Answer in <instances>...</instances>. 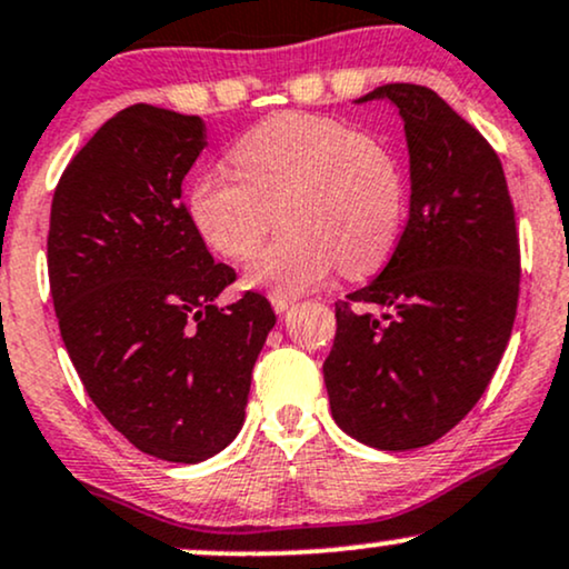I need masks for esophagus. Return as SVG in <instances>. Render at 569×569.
<instances>
[{
  "mask_svg": "<svg viewBox=\"0 0 569 569\" xmlns=\"http://www.w3.org/2000/svg\"><path fill=\"white\" fill-rule=\"evenodd\" d=\"M270 305H272V310H276V312H286V310H289V307L293 305V299L286 297V293H276V291H272V293H270Z\"/></svg>",
  "mask_w": 569,
  "mask_h": 569,
  "instance_id": "34e87169",
  "label": "esophagus"
}]
</instances>
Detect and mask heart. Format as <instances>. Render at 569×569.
Returning a JSON list of instances; mask_svg holds the SVG:
<instances>
[{"mask_svg":"<svg viewBox=\"0 0 569 569\" xmlns=\"http://www.w3.org/2000/svg\"><path fill=\"white\" fill-rule=\"evenodd\" d=\"M232 169L193 177L188 214L217 254L257 251L280 209L286 230L254 257L246 283L276 293L315 289L339 267L368 276L387 262L406 219L400 156L328 116L278 113L232 146Z\"/></svg>","mask_w":569,"mask_h":569,"instance_id":"heart-1","label":"heart"}]
</instances>
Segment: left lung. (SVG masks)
Segmentation results:
<instances>
[{
	"label": "left lung",
	"mask_w": 569,
	"mask_h": 569,
	"mask_svg": "<svg viewBox=\"0 0 569 569\" xmlns=\"http://www.w3.org/2000/svg\"><path fill=\"white\" fill-rule=\"evenodd\" d=\"M406 121L410 214L395 254L337 302L323 362L333 421L379 450L448 435L488 389L519 299V236L498 153L435 89L376 87Z\"/></svg>",
	"instance_id": "obj_1"
}]
</instances>
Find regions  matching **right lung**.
<instances>
[{
    "label": "right lung",
    "instance_id": "right-lung-1",
    "mask_svg": "<svg viewBox=\"0 0 569 569\" xmlns=\"http://www.w3.org/2000/svg\"><path fill=\"white\" fill-rule=\"evenodd\" d=\"M207 148L198 116L137 102L73 156L52 196L47 270L60 337L98 410L142 453L207 461L236 440L276 312L214 299V262L180 201Z\"/></svg>",
    "mask_w": 569,
    "mask_h": 569
}]
</instances>
